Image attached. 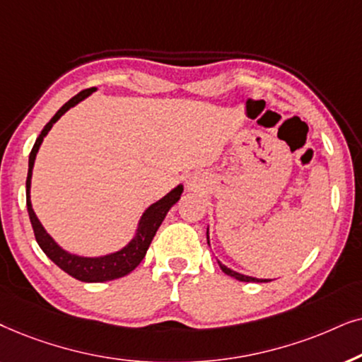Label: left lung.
Masks as SVG:
<instances>
[{
  "label": "left lung",
  "instance_id": "1",
  "mask_svg": "<svg viewBox=\"0 0 362 362\" xmlns=\"http://www.w3.org/2000/svg\"><path fill=\"white\" fill-rule=\"evenodd\" d=\"M206 242H209V231H206ZM220 268L223 269V273H226L228 274V276H231V278H237L238 281H269V279H258V278H252V276H245V274H240V273H237V272H233V269H230V268H226V267H223V264L220 263Z\"/></svg>",
  "mask_w": 362,
  "mask_h": 362
}]
</instances>
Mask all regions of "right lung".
Masks as SVG:
<instances>
[{"instance_id": "1", "label": "right lung", "mask_w": 362, "mask_h": 362, "mask_svg": "<svg viewBox=\"0 0 362 362\" xmlns=\"http://www.w3.org/2000/svg\"><path fill=\"white\" fill-rule=\"evenodd\" d=\"M94 88L81 90L79 94L74 95V98L67 100V103L62 105V107L57 110L49 122L45 125L40 137L36 139L35 146H33V151L30 153V168H28V178H26V205H28V214H30V220L33 225V231H35L36 242L40 245L42 252L46 253L47 258H51V262H54L57 267H59L62 272L71 274L72 278L79 279V281L86 283H100V281H110V279L122 278L125 274H129L132 269H136L139 263L142 262L144 257H146L147 248L151 247L153 237H156L158 226L162 225L163 218H165L167 211L170 210L172 205H175L178 200H180L182 192H184V187L178 185L177 189H173L170 194H167L163 199H160L156 204L148 206L146 214L142 215L141 223H139L137 235L127 247L120 250L117 253L107 255V257L100 258H84V257H76V255H71L57 247L54 240H52L49 235L46 233V230L42 228V225L37 220L31 206L30 200V189H31V175H33V165H35L36 153L40 151V146L42 139L46 137V134L49 132L52 124L56 122L57 119L61 117L66 110H69L72 105H76L79 100L88 98L89 94L94 93Z\"/></svg>"}]
</instances>
